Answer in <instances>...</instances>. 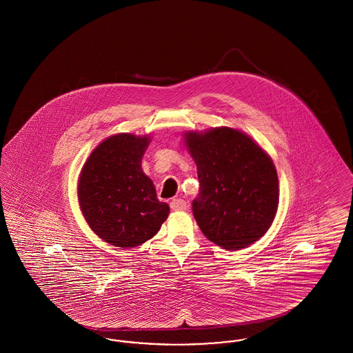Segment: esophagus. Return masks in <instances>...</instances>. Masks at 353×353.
<instances>
[{
    "mask_svg": "<svg viewBox=\"0 0 353 353\" xmlns=\"http://www.w3.org/2000/svg\"><path fill=\"white\" fill-rule=\"evenodd\" d=\"M186 208H188L186 202L181 200V199H174V200L170 201V209L174 210V212H184V210H186Z\"/></svg>",
    "mask_w": 353,
    "mask_h": 353,
    "instance_id": "esophagus-1",
    "label": "esophagus"
}]
</instances>
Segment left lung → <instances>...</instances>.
Returning a JSON list of instances; mask_svg holds the SVG:
<instances>
[{
  "instance_id": "8db88e82",
  "label": "left lung",
  "mask_w": 353,
  "mask_h": 353,
  "mask_svg": "<svg viewBox=\"0 0 353 353\" xmlns=\"http://www.w3.org/2000/svg\"><path fill=\"white\" fill-rule=\"evenodd\" d=\"M185 148L201 185L193 214L203 235L226 250H241L266 234L279 203L276 169L263 148L241 130L186 131Z\"/></svg>"
}]
</instances>
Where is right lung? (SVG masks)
Here are the masks:
<instances>
[{
  "instance_id": "1",
  "label": "right lung",
  "mask_w": 353,
  "mask_h": 353,
  "mask_svg": "<svg viewBox=\"0 0 353 353\" xmlns=\"http://www.w3.org/2000/svg\"><path fill=\"white\" fill-rule=\"evenodd\" d=\"M150 134H117L91 152L78 180V201L90 229L107 243L131 249L157 234L168 219L141 160Z\"/></svg>"
}]
</instances>
